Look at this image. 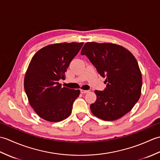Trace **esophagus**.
<instances>
[{
    "mask_svg": "<svg viewBox=\"0 0 160 160\" xmlns=\"http://www.w3.org/2000/svg\"><path fill=\"white\" fill-rule=\"evenodd\" d=\"M89 91H88V90H84V89H80V92H81V93H82V94H84V93H87L88 92H89Z\"/></svg>",
    "mask_w": 160,
    "mask_h": 160,
    "instance_id": "34e87169",
    "label": "esophagus"
}]
</instances>
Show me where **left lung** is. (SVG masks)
<instances>
[{"instance_id":"8db88e82","label":"left lung","mask_w":160,"mask_h":160,"mask_svg":"<svg viewBox=\"0 0 160 160\" xmlns=\"http://www.w3.org/2000/svg\"><path fill=\"white\" fill-rule=\"evenodd\" d=\"M81 54L88 57L107 83L104 91H95L97 99L91 104V113L105 121L123 117L141 96L142 77L134 56L116 44L96 42L85 43Z\"/></svg>"}]
</instances>
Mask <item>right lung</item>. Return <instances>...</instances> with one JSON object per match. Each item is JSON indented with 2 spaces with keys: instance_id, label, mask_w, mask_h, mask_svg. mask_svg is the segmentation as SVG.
I'll return each instance as SVG.
<instances>
[{
  "instance_id": "add662e5",
  "label": "right lung",
  "mask_w": 160,
  "mask_h": 160,
  "mask_svg": "<svg viewBox=\"0 0 160 160\" xmlns=\"http://www.w3.org/2000/svg\"><path fill=\"white\" fill-rule=\"evenodd\" d=\"M84 42H62L47 45L31 60L24 79L29 104L39 117L52 122H60L71 113L73 103L80 91L63 87L69 64Z\"/></svg>"
}]
</instances>
